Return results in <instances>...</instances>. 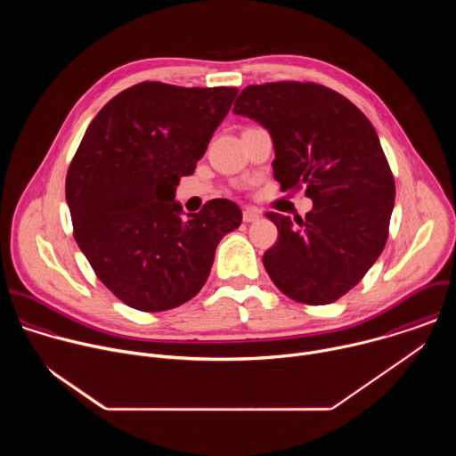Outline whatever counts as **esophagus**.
Here are the masks:
<instances>
[{
	"instance_id": "obj_1",
	"label": "esophagus",
	"mask_w": 456,
	"mask_h": 456,
	"mask_svg": "<svg viewBox=\"0 0 456 456\" xmlns=\"http://www.w3.org/2000/svg\"><path fill=\"white\" fill-rule=\"evenodd\" d=\"M259 215L256 209H252V208H247L245 211H243V222H247V224H250V222H256V220H259Z\"/></svg>"
}]
</instances>
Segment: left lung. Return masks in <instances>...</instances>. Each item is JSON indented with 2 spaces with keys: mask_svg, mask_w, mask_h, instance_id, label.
Here are the masks:
<instances>
[{
  "mask_svg": "<svg viewBox=\"0 0 456 456\" xmlns=\"http://www.w3.org/2000/svg\"><path fill=\"white\" fill-rule=\"evenodd\" d=\"M232 111L269 129L274 178L305 187V218L267 213L278 241L264 254L274 285L290 299L329 305L377 262L395 204V180L375 127L345 95L315 83L247 86Z\"/></svg>",
  "mask_w": 456,
  "mask_h": 456,
  "instance_id": "1",
  "label": "left lung"
}]
</instances>
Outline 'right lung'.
<instances>
[{
    "label": "right lung",
    "mask_w": 456,
    "mask_h": 456,
    "mask_svg": "<svg viewBox=\"0 0 456 456\" xmlns=\"http://www.w3.org/2000/svg\"><path fill=\"white\" fill-rule=\"evenodd\" d=\"M238 88L139 83L92 120L67 173L74 236L97 278L127 306L162 312L197 296L220 240L240 227L225 199L182 218L192 175Z\"/></svg>",
    "instance_id": "add662e5"
}]
</instances>
